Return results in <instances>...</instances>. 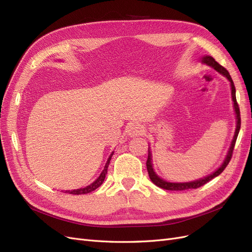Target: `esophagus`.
<instances>
[{
  "label": "esophagus",
  "instance_id": "1",
  "mask_svg": "<svg viewBox=\"0 0 252 252\" xmlns=\"http://www.w3.org/2000/svg\"><path fill=\"white\" fill-rule=\"evenodd\" d=\"M127 132L130 136H136V135H141L144 132V127L140 123H130L127 126Z\"/></svg>",
  "mask_w": 252,
  "mask_h": 252
}]
</instances>
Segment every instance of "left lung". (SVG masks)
Here are the masks:
<instances>
[{
	"instance_id": "8db88e82",
	"label": "left lung",
	"mask_w": 252,
	"mask_h": 252,
	"mask_svg": "<svg viewBox=\"0 0 252 252\" xmlns=\"http://www.w3.org/2000/svg\"><path fill=\"white\" fill-rule=\"evenodd\" d=\"M202 62L206 63L207 65L211 66L215 68L216 70H218L220 73H222L223 75L229 80L230 82V86H231V94H232V101H233V105H234V110L236 113V129H235V133L233 136V140L231 142V146L229 148V151H228L227 157L225 158L224 163L222 164V166L220 167L218 170H216L212 174L208 175V177H206L204 179L201 180H197L194 182H189V183H169V182H166L164 180H162L161 178H158V175L156 174V172L154 171V168H152V165H151V154L149 151L148 148V158H147V162H146V166H147V171L149 174V178L152 181L154 184H156L158 187L159 188H163L166 190H186V189H196L199 188L203 185H205L206 183H208L210 180H212L213 178L218 177L219 174L222 173L224 171V169L227 167V165L229 164L230 159L232 158V154H233V149H234V145L236 142V138H238V134L240 131V128H241V114H240V107H239V104L236 102V97H235V87H234V84L233 81L230 77L229 72L226 70V68H224L222 65L219 64L217 61L213 59L212 57H204L202 59Z\"/></svg>"
}]
</instances>
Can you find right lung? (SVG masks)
<instances>
[{
    "label": "right lung",
    "mask_w": 252,
    "mask_h": 252,
    "mask_svg": "<svg viewBox=\"0 0 252 252\" xmlns=\"http://www.w3.org/2000/svg\"><path fill=\"white\" fill-rule=\"evenodd\" d=\"M111 157H112V154L110 155L109 158L107 163H106L105 167H104V170L102 171V173L100 174V177H98L93 184H90L89 186H86L85 188H80V189H75V190H68V191H65V192H68L70 194H86V193H89L91 191H94V190H95L96 188L100 187L102 185V183L104 182L105 180V177L106 174H107V169H108V166H109V163H110V159H111Z\"/></svg>",
    "instance_id": "right-lung-1"
}]
</instances>
